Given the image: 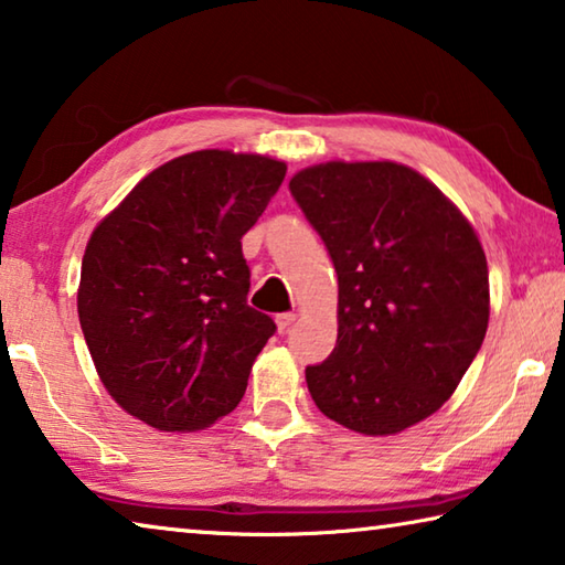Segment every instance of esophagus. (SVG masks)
I'll return each instance as SVG.
<instances>
[{"label":"esophagus","mask_w":565,"mask_h":565,"mask_svg":"<svg viewBox=\"0 0 565 565\" xmlns=\"http://www.w3.org/2000/svg\"><path fill=\"white\" fill-rule=\"evenodd\" d=\"M294 321H296V313H279V317H276V329H279V333L289 331Z\"/></svg>","instance_id":"obj_1"}]
</instances>
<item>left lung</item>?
Masks as SVG:
<instances>
[{
	"mask_svg": "<svg viewBox=\"0 0 565 565\" xmlns=\"http://www.w3.org/2000/svg\"><path fill=\"white\" fill-rule=\"evenodd\" d=\"M289 189L339 276L337 347L306 366L313 404L366 436L436 414L489 329V266L473 226L396 161H327Z\"/></svg>",
	"mask_w": 565,
	"mask_h": 565,
	"instance_id": "left-lung-1",
	"label": "left lung"
}]
</instances>
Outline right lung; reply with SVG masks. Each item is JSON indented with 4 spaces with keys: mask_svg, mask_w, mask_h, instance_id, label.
<instances>
[{
    "mask_svg": "<svg viewBox=\"0 0 565 565\" xmlns=\"http://www.w3.org/2000/svg\"><path fill=\"white\" fill-rule=\"evenodd\" d=\"M286 164L202 149L151 171L94 228L76 309L104 388L159 431L232 414L276 323L246 303L242 236Z\"/></svg>",
    "mask_w": 565,
    "mask_h": 565,
    "instance_id": "obj_1",
    "label": "right lung"
}]
</instances>
